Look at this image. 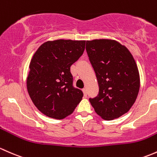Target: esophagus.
I'll list each match as a JSON object with an SVG mask.
<instances>
[{"label": "esophagus", "instance_id": "esophagus-1", "mask_svg": "<svg viewBox=\"0 0 157 157\" xmlns=\"http://www.w3.org/2000/svg\"><path fill=\"white\" fill-rule=\"evenodd\" d=\"M82 91H83L85 97H87V90H86V88H83V89H82Z\"/></svg>", "mask_w": 157, "mask_h": 157}]
</instances>
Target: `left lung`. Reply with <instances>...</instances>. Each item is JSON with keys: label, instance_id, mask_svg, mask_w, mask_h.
I'll return each mask as SVG.
<instances>
[{"label": "left lung", "instance_id": "1", "mask_svg": "<svg viewBox=\"0 0 157 157\" xmlns=\"http://www.w3.org/2000/svg\"><path fill=\"white\" fill-rule=\"evenodd\" d=\"M87 54L94 68L99 94L89 101L97 114L113 120L128 112L138 97L140 75L128 49L111 39L87 41Z\"/></svg>", "mask_w": 157, "mask_h": 157}]
</instances>
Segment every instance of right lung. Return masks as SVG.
I'll return each mask as SVG.
<instances>
[{
	"label": "right lung",
	"instance_id": "obj_1",
	"mask_svg": "<svg viewBox=\"0 0 157 157\" xmlns=\"http://www.w3.org/2000/svg\"><path fill=\"white\" fill-rule=\"evenodd\" d=\"M86 41H48L32 56L26 79L35 106L48 117L62 119L73 113L83 93L72 86L70 67L83 54Z\"/></svg>",
	"mask_w": 157,
	"mask_h": 157
}]
</instances>
